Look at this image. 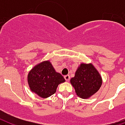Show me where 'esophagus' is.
<instances>
[{
  "label": "esophagus",
  "instance_id": "obj_1",
  "mask_svg": "<svg viewBox=\"0 0 125 125\" xmlns=\"http://www.w3.org/2000/svg\"><path fill=\"white\" fill-rule=\"evenodd\" d=\"M64 78H65V80L67 81V82H68V81L70 80V75H65V76H64Z\"/></svg>",
  "mask_w": 125,
  "mask_h": 125
}]
</instances>
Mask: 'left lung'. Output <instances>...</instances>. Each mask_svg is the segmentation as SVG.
<instances>
[{"label":"left lung","instance_id":"left-lung-1","mask_svg":"<svg viewBox=\"0 0 125 125\" xmlns=\"http://www.w3.org/2000/svg\"><path fill=\"white\" fill-rule=\"evenodd\" d=\"M76 95L82 98H88L100 88L102 80L100 75L92 64L82 63L70 80Z\"/></svg>","mask_w":125,"mask_h":125}]
</instances>
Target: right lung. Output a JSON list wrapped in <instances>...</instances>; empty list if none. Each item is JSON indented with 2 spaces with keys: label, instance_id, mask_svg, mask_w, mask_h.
Masks as SVG:
<instances>
[{
  "label": "right lung",
  "instance_id": "add662e5",
  "mask_svg": "<svg viewBox=\"0 0 125 125\" xmlns=\"http://www.w3.org/2000/svg\"><path fill=\"white\" fill-rule=\"evenodd\" d=\"M30 90L42 98L54 94L58 85L65 82L63 76L56 72L49 61H44L33 67L28 75Z\"/></svg>",
  "mask_w": 125,
  "mask_h": 125
}]
</instances>
